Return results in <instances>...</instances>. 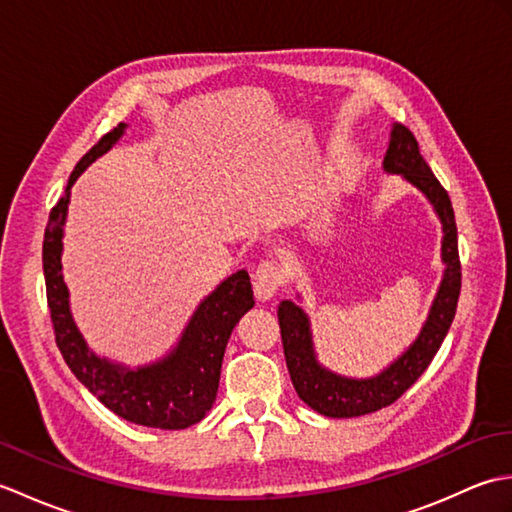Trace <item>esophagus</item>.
Returning <instances> with one entry per match:
<instances>
[{"instance_id":"1","label":"esophagus","mask_w":512,"mask_h":512,"mask_svg":"<svg viewBox=\"0 0 512 512\" xmlns=\"http://www.w3.org/2000/svg\"><path fill=\"white\" fill-rule=\"evenodd\" d=\"M281 284H284V275H281V268L277 266V262H262L255 268L253 290L259 301L273 299Z\"/></svg>"}]
</instances>
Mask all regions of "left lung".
I'll return each instance as SVG.
<instances>
[{
	"label": "left lung",
	"instance_id": "1",
	"mask_svg": "<svg viewBox=\"0 0 512 512\" xmlns=\"http://www.w3.org/2000/svg\"><path fill=\"white\" fill-rule=\"evenodd\" d=\"M383 171L387 176H400L413 189H418L442 224V279L433 297L427 319L416 339L402 350L394 361L374 376L352 378L336 374L319 363L312 341V323L306 310L301 308V295L297 301L284 299L277 308L281 343H284L286 365L297 389V396L321 416L328 418H356L383 409L396 402L416 383L424 369L447 336L455 308L460 297V257H458V226H455L453 206L449 193L442 189L427 162L420 156L416 138L407 127L391 125L389 145L383 158Z\"/></svg>",
	"mask_w": 512,
	"mask_h": 512
}]
</instances>
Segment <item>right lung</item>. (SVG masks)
<instances>
[{
	"label": "right lung",
	"instance_id": "add662e5",
	"mask_svg": "<svg viewBox=\"0 0 512 512\" xmlns=\"http://www.w3.org/2000/svg\"><path fill=\"white\" fill-rule=\"evenodd\" d=\"M121 123L85 154L54 206L43 235V275L48 306L63 361L79 383L88 387L103 405L134 424L154 429H187L211 411L226 343L239 319L255 306L246 270L228 275L206 295L184 325L171 350L143 365H125L96 354L74 321L70 288L63 279V237L74 182L94 160L107 154L125 136Z\"/></svg>",
	"mask_w": 512,
	"mask_h": 512
}]
</instances>
